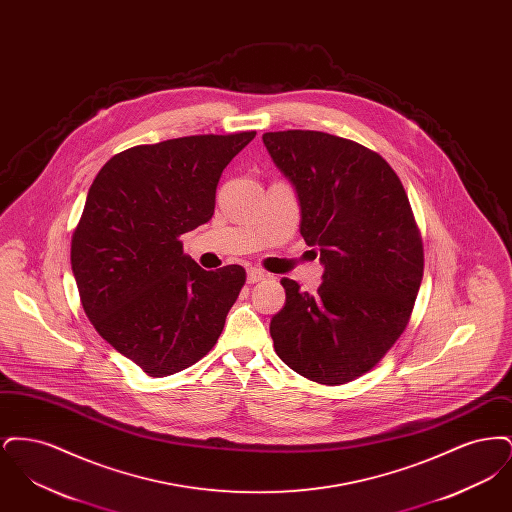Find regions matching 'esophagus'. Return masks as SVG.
Instances as JSON below:
<instances>
[{"label": "esophagus", "instance_id": "obj_1", "mask_svg": "<svg viewBox=\"0 0 512 512\" xmlns=\"http://www.w3.org/2000/svg\"><path fill=\"white\" fill-rule=\"evenodd\" d=\"M265 278H267V274L261 268H249L247 270V282L249 284H257V282H261Z\"/></svg>", "mask_w": 512, "mask_h": 512}]
</instances>
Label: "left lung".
I'll list each match as a JSON object with an SVG mask.
<instances>
[{
    "instance_id": "left-lung-1",
    "label": "left lung",
    "mask_w": 512,
    "mask_h": 512,
    "mask_svg": "<svg viewBox=\"0 0 512 512\" xmlns=\"http://www.w3.org/2000/svg\"><path fill=\"white\" fill-rule=\"evenodd\" d=\"M263 142L324 265L317 293L282 278L274 349L313 382L347 384L382 361L413 313L424 251L409 197L386 159L357 142L317 130L267 132Z\"/></svg>"
}]
</instances>
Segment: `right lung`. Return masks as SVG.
Instances as JSON below:
<instances>
[{
    "label": "right lung",
    "instance_id": "obj_1",
    "mask_svg": "<svg viewBox=\"0 0 512 512\" xmlns=\"http://www.w3.org/2000/svg\"><path fill=\"white\" fill-rule=\"evenodd\" d=\"M257 132L201 134L111 157L90 186L71 267L99 336L149 376L205 357L245 284V270H203L180 236L215 213L220 174Z\"/></svg>",
    "mask_w": 512,
    "mask_h": 512
}]
</instances>
